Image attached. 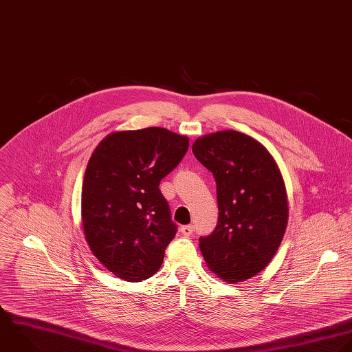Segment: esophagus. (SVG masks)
Wrapping results in <instances>:
<instances>
[{"mask_svg":"<svg viewBox=\"0 0 352 352\" xmlns=\"http://www.w3.org/2000/svg\"><path fill=\"white\" fill-rule=\"evenodd\" d=\"M195 230V226L193 225H185L181 228V233L185 236V237H189Z\"/></svg>","mask_w":352,"mask_h":352,"instance_id":"1","label":"esophagus"}]
</instances>
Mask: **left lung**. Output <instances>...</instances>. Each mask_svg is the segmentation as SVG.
Wrapping results in <instances>:
<instances>
[{
  "mask_svg": "<svg viewBox=\"0 0 352 352\" xmlns=\"http://www.w3.org/2000/svg\"><path fill=\"white\" fill-rule=\"evenodd\" d=\"M217 182L218 223L200 237L210 270L228 283L245 281L276 255L288 223L284 179L273 156L247 134L225 130L192 146Z\"/></svg>",
  "mask_w": 352,
  "mask_h": 352,
  "instance_id": "1",
  "label": "left lung"
}]
</instances>
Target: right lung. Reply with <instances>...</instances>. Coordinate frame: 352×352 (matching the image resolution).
<instances>
[{"mask_svg":"<svg viewBox=\"0 0 352 352\" xmlns=\"http://www.w3.org/2000/svg\"><path fill=\"white\" fill-rule=\"evenodd\" d=\"M188 148V137L148 127L112 133L94 149L82 188L83 232L116 277L138 283L160 269L177 225L159 185Z\"/></svg>","mask_w":352,"mask_h":352,"instance_id":"right-lung-1","label":"right lung"}]
</instances>
